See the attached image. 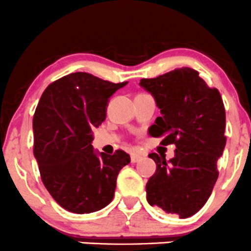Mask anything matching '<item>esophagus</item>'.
Here are the masks:
<instances>
[{
    "mask_svg": "<svg viewBox=\"0 0 251 251\" xmlns=\"http://www.w3.org/2000/svg\"><path fill=\"white\" fill-rule=\"evenodd\" d=\"M140 159H142V156L138 155V153H136V152L131 153V162H132V163H137V162H139Z\"/></svg>",
    "mask_w": 251,
    "mask_h": 251,
    "instance_id": "1",
    "label": "esophagus"
}]
</instances>
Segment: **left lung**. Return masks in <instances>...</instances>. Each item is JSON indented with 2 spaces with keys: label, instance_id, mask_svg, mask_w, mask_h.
<instances>
[{
  "label": "left lung",
  "instance_id": "8db88e82",
  "mask_svg": "<svg viewBox=\"0 0 251 251\" xmlns=\"http://www.w3.org/2000/svg\"><path fill=\"white\" fill-rule=\"evenodd\" d=\"M139 85L161 109L149 134L164 137L162 144L176 147L174 158L168 162L166 156L149 155L156 173L147 183L148 202L188 218L205 205L218 178L217 162L226 144L222 96L191 68L143 78Z\"/></svg>",
  "mask_w": 251,
  "mask_h": 251
}]
</instances>
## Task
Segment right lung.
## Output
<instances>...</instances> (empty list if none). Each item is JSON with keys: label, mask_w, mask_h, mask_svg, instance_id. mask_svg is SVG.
<instances>
[{"label": "right lung", "mask_w": 251, "mask_h": 251, "mask_svg": "<svg viewBox=\"0 0 251 251\" xmlns=\"http://www.w3.org/2000/svg\"><path fill=\"white\" fill-rule=\"evenodd\" d=\"M126 84L74 73L41 95L33 117V153L44 186L69 212L84 214L106 207L121 168L130 163L123 150L111 156L92 145L93 128L106 119L109 98Z\"/></svg>", "instance_id": "obj_1"}]
</instances>
